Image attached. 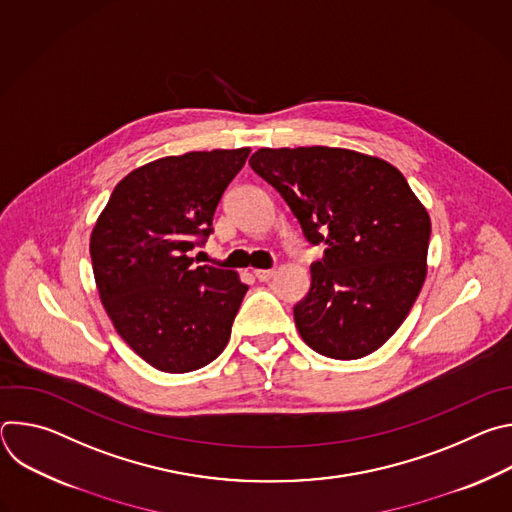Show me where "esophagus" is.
Segmentation results:
<instances>
[{
  "mask_svg": "<svg viewBox=\"0 0 512 512\" xmlns=\"http://www.w3.org/2000/svg\"><path fill=\"white\" fill-rule=\"evenodd\" d=\"M273 275H275V269H257V271H255V277H257L259 281H269Z\"/></svg>",
  "mask_w": 512,
  "mask_h": 512,
  "instance_id": "obj_1",
  "label": "esophagus"
}]
</instances>
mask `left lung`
I'll return each instance as SVG.
<instances>
[{"instance_id":"8db88e82","label":"left lung","mask_w":512,"mask_h":512,"mask_svg":"<svg viewBox=\"0 0 512 512\" xmlns=\"http://www.w3.org/2000/svg\"><path fill=\"white\" fill-rule=\"evenodd\" d=\"M294 212L306 241L326 245L294 306L304 342L352 360L383 346L427 273L429 214L385 160L340 148H261L249 160Z\"/></svg>"}]
</instances>
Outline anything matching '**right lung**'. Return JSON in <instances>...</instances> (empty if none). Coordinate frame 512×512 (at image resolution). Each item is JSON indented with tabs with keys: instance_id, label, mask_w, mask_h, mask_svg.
<instances>
[{
	"instance_id": "1",
	"label": "right lung",
	"mask_w": 512,
	"mask_h": 512,
	"mask_svg": "<svg viewBox=\"0 0 512 512\" xmlns=\"http://www.w3.org/2000/svg\"><path fill=\"white\" fill-rule=\"evenodd\" d=\"M249 148L145 164L113 190L91 235L101 302L119 336L154 369L190 373L229 342L247 294L235 271L194 265L214 210Z\"/></svg>"
}]
</instances>
